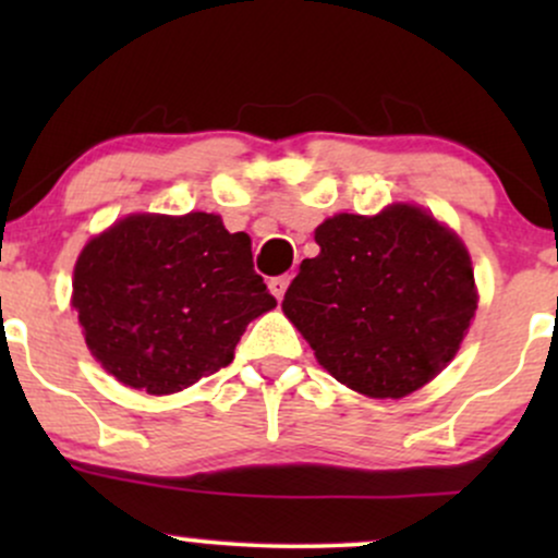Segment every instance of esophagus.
I'll return each instance as SVG.
<instances>
[{"label":"esophagus","instance_id":"34e87169","mask_svg":"<svg viewBox=\"0 0 558 558\" xmlns=\"http://www.w3.org/2000/svg\"><path fill=\"white\" fill-rule=\"evenodd\" d=\"M288 283H291V275H278V278H272L270 280V291H272V296L275 299H283L286 296V288H288Z\"/></svg>","mask_w":558,"mask_h":558}]
</instances>
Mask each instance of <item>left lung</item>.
<instances>
[{"label": "left lung", "instance_id": "obj_1", "mask_svg": "<svg viewBox=\"0 0 558 558\" xmlns=\"http://www.w3.org/2000/svg\"><path fill=\"white\" fill-rule=\"evenodd\" d=\"M283 299L338 383L369 399H401L457 356L477 310L475 272L459 235L425 209L336 215L315 230Z\"/></svg>", "mask_w": 558, "mask_h": 558}]
</instances>
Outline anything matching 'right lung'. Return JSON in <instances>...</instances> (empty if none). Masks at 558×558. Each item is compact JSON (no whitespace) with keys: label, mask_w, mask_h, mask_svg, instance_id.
Instances as JSON below:
<instances>
[{"label":"right lung","mask_w":558,"mask_h":558,"mask_svg":"<svg viewBox=\"0 0 558 558\" xmlns=\"http://www.w3.org/2000/svg\"><path fill=\"white\" fill-rule=\"evenodd\" d=\"M275 304L252 239L207 213L125 217L83 246L73 272V310L96 362L151 396L228 367L246 325Z\"/></svg>","instance_id":"obj_1"}]
</instances>
